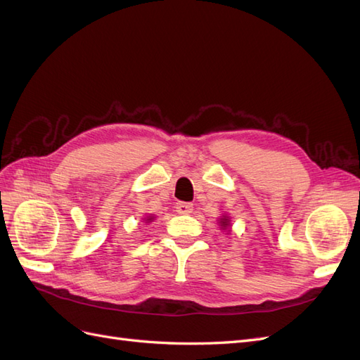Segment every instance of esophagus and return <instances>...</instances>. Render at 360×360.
Instances as JSON below:
<instances>
[{"instance_id": "34e87169", "label": "esophagus", "mask_w": 360, "mask_h": 360, "mask_svg": "<svg viewBox=\"0 0 360 360\" xmlns=\"http://www.w3.org/2000/svg\"><path fill=\"white\" fill-rule=\"evenodd\" d=\"M176 209L180 214H189L193 210V205L191 202H177Z\"/></svg>"}]
</instances>
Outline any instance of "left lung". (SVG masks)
I'll return each instance as SVG.
<instances>
[{
	"label": "left lung",
	"mask_w": 360,
	"mask_h": 360,
	"mask_svg": "<svg viewBox=\"0 0 360 360\" xmlns=\"http://www.w3.org/2000/svg\"><path fill=\"white\" fill-rule=\"evenodd\" d=\"M221 225H222V226H224V228H225V226H226V225H228V219H226V217H224V219H222V221H221Z\"/></svg>",
	"instance_id": "8db88e82"
}]
</instances>
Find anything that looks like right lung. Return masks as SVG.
I'll return each instance as SVG.
<instances>
[{"mask_svg": "<svg viewBox=\"0 0 360 360\" xmlns=\"http://www.w3.org/2000/svg\"><path fill=\"white\" fill-rule=\"evenodd\" d=\"M146 221H148V222H150V221H153V216H148V217H146Z\"/></svg>", "mask_w": 360, "mask_h": 360, "instance_id": "add662e5", "label": "right lung"}]
</instances>
